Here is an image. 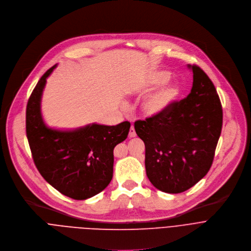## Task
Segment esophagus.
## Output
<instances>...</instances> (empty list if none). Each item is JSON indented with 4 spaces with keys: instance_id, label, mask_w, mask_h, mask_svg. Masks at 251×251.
Wrapping results in <instances>:
<instances>
[{
    "instance_id": "1",
    "label": "esophagus",
    "mask_w": 251,
    "mask_h": 251,
    "mask_svg": "<svg viewBox=\"0 0 251 251\" xmlns=\"http://www.w3.org/2000/svg\"><path fill=\"white\" fill-rule=\"evenodd\" d=\"M128 136H129V137H135V136H136V132H135V129H134V126H131L130 128H129Z\"/></svg>"
}]
</instances>
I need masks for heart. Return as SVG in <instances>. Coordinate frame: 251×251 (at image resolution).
I'll list each match as a JSON object with an SVG mask.
<instances>
[{
	"instance_id": "obj_1",
	"label": "heart",
	"mask_w": 251,
	"mask_h": 251,
	"mask_svg": "<svg viewBox=\"0 0 251 251\" xmlns=\"http://www.w3.org/2000/svg\"><path fill=\"white\" fill-rule=\"evenodd\" d=\"M171 74L167 71H158L149 77L146 88L153 89L167 83ZM181 93V87L177 82L166 85L147 96L141 104V110L149 118L160 117L167 113L177 101Z\"/></svg>"
}]
</instances>
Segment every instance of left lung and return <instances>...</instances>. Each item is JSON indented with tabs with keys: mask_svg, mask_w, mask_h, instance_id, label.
Wrapping results in <instances>:
<instances>
[{
	"mask_svg": "<svg viewBox=\"0 0 251 251\" xmlns=\"http://www.w3.org/2000/svg\"><path fill=\"white\" fill-rule=\"evenodd\" d=\"M193 86L187 98L160 117L134 123L145 144V169L158 190L182 193L209 172L223 126L217 90L200 67L188 64Z\"/></svg>",
	"mask_w": 251,
	"mask_h": 251,
	"instance_id": "1",
	"label": "left lung"
}]
</instances>
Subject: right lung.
Wrapping results in <instances>:
<instances>
[{"label":"right lung","instance_id":"obj_1","mask_svg":"<svg viewBox=\"0 0 251 251\" xmlns=\"http://www.w3.org/2000/svg\"><path fill=\"white\" fill-rule=\"evenodd\" d=\"M56 66L43 74L29 97L26 136L34 164L45 181L69 198L86 200L110 184L114 148L127 137L130 124L93 123L65 130L47 126L41 114V98L46 79Z\"/></svg>","mask_w":251,"mask_h":251}]
</instances>
